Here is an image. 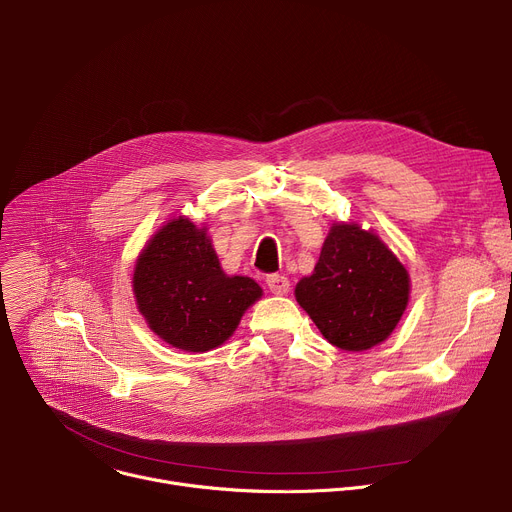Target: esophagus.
Here are the masks:
<instances>
[{
  "mask_svg": "<svg viewBox=\"0 0 512 512\" xmlns=\"http://www.w3.org/2000/svg\"><path fill=\"white\" fill-rule=\"evenodd\" d=\"M265 281H267V285L271 289V294H275V296H283V294H287V291H289V279L285 275L271 273V275H267Z\"/></svg>",
  "mask_w": 512,
  "mask_h": 512,
  "instance_id": "obj_1",
  "label": "esophagus"
}]
</instances>
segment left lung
Returning <instances> with one entry per match:
<instances>
[{
	"label": "left lung",
	"mask_w": 512,
	"mask_h": 512,
	"mask_svg": "<svg viewBox=\"0 0 512 512\" xmlns=\"http://www.w3.org/2000/svg\"><path fill=\"white\" fill-rule=\"evenodd\" d=\"M296 300L330 344L362 352L387 340L399 324L409 302V273L375 233L334 223L314 273L296 285Z\"/></svg>",
	"instance_id": "obj_1"
}]
</instances>
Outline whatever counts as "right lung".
<instances>
[{
    "instance_id": "1",
    "label": "right lung",
    "mask_w": 512,
    "mask_h": 512,
    "mask_svg": "<svg viewBox=\"0 0 512 512\" xmlns=\"http://www.w3.org/2000/svg\"><path fill=\"white\" fill-rule=\"evenodd\" d=\"M133 294L141 316L162 340L188 352H206L233 336L263 291L251 277H229L206 229L180 216L137 257Z\"/></svg>"
}]
</instances>
